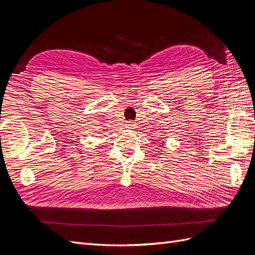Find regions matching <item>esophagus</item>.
Listing matches in <instances>:
<instances>
[{
	"label": "esophagus",
	"mask_w": 255,
	"mask_h": 255,
	"mask_svg": "<svg viewBox=\"0 0 255 255\" xmlns=\"http://www.w3.org/2000/svg\"><path fill=\"white\" fill-rule=\"evenodd\" d=\"M126 128H128V129L136 128V123H135V122H132V121H128V122H127Z\"/></svg>",
	"instance_id": "obj_1"
}]
</instances>
